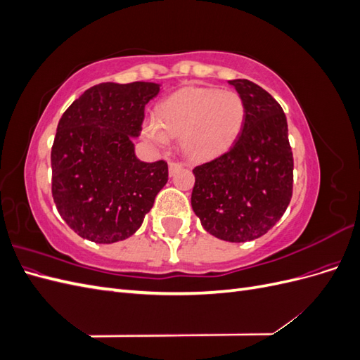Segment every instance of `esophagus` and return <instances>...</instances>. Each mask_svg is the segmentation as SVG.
I'll use <instances>...</instances> for the list:
<instances>
[{"instance_id": "obj_1", "label": "esophagus", "mask_w": 360, "mask_h": 360, "mask_svg": "<svg viewBox=\"0 0 360 360\" xmlns=\"http://www.w3.org/2000/svg\"><path fill=\"white\" fill-rule=\"evenodd\" d=\"M181 168V165L179 162H169L168 163V171H169V176H174L179 169Z\"/></svg>"}]
</instances>
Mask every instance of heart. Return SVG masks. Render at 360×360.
<instances>
[{"label":"heart","mask_w":360,"mask_h":360,"mask_svg":"<svg viewBox=\"0 0 360 360\" xmlns=\"http://www.w3.org/2000/svg\"><path fill=\"white\" fill-rule=\"evenodd\" d=\"M246 117L240 94L213 86H186L159 106V122L144 127L151 143L165 147L168 135L180 136L183 153L202 160L224 153L240 135Z\"/></svg>","instance_id":"b5f03b06"}]
</instances>
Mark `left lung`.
Returning a JSON list of instances; mask_svg holds the SVG:
<instances>
[{"mask_svg":"<svg viewBox=\"0 0 360 360\" xmlns=\"http://www.w3.org/2000/svg\"><path fill=\"white\" fill-rule=\"evenodd\" d=\"M230 82L246 108L240 135L226 153L193 169L192 209L207 233L242 243L264 236L292 195V153L281 105L248 79Z\"/></svg>","mask_w":360,"mask_h":360,"instance_id":"8db88e82","label":"left lung"}]
</instances>
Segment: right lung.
<instances>
[{
  "mask_svg": "<svg viewBox=\"0 0 360 360\" xmlns=\"http://www.w3.org/2000/svg\"><path fill=\"white\" fill-rule=\"evenodd\" d=\"M159 91L155 82H102L60 118L51 151L52 197L82 238L115 243L135 234L167 184V162H141L132 141Z\"/></svg>",
  "mask_w": 360,
  "mask_h": 360,
  "instance_id": "add662e5",
  "label": "right lung"
}]
</instances>
